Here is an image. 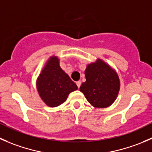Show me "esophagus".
<instances>
[{"label": "esophagus", "mask_w": 152, "mask_h": 152, "mask_svg": "<svg viewBox=\"0 0 152 152\" xmlns=\"http://www.w3.org/2000/svg\"><path fill=\"white\" fill-rule=\"evenodd\" d=\"M81 85H82V82H81L80 81H78V82H76V85H77V87H79V88L80 87Z\"/></svg>", "instance_id": "1"}]
</instances>
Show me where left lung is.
Masks as SVG:
<instances>
[{
    "label": "left lung",
    "instance_id": "left-lung-1",
    "mask_svg": "<svg viewBox=\"0 0 152 152\" xmlns=\"http://www.w3.org/2000/svg\"><path fill=\"white\" fill-rule=\"evenodd\" d=\"M86 82L80 87L87 102L96 108L110 107L115 101L120 80L118 73L103 60L89 64L85 71Z\"/></svg>",
    "mask_w": 152,
    "mask_h": 152
}]
</instances>
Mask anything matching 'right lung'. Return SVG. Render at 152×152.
Instances as JSON below:
<instances>
[{
    "label": "right lung",
    "instance_id": "add662e5",
    "mask_svg": "<svg viewBox=\"0 0 152 152\" xmlns=\"http://www.w3.org/2000/svg\"><path fill=\"white\" fill-rule=\"evenodd\" d=\"M37 88L44 103L50 107L62 104L77 85L59 66V59L53 56L48 60L37 80Z\"/></svg>",
    "mask_w": 152,
    "mask_h": 152
}]
</instances>
